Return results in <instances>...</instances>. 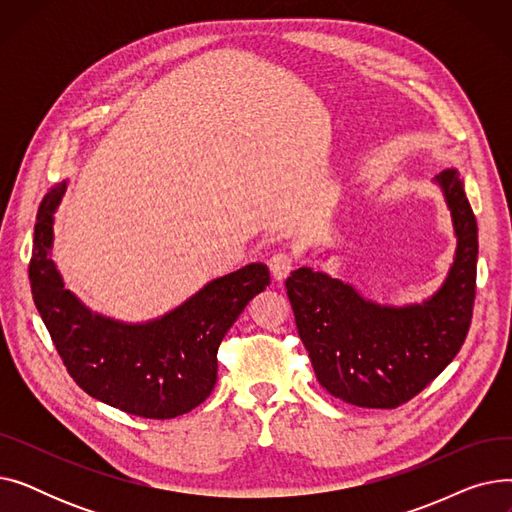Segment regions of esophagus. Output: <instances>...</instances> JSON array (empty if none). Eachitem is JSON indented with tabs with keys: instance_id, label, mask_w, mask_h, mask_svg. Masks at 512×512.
Returning a JSON list of instances; mask_svg holds the SVG:
<instances>
[{
	"instance_id": "1",
	"label": "esophagus",
	"mask_w": 512,
	"mask_h": 512,
	"mask_svg": "<svg viewBox=\"0 0 512 512\" xmlns=\"http://www.w3.org/2000/svg\"><path fill=\"white\" fill-rule=\"evenodd\" d=\"M267 265H270V272H272L274 280H284L292 272L294 257L288 251H278L270 257V263H267Z\"/></svg>"
}]
</instances>
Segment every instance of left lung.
Here are the masks:
<instances>
[{"mask_svg":"<svg viewBox=\"0 0 512 512\" xmlns=\"http://www.w3.org/2000/svg\"><path fill=\"white\" fill-rule=\"evenodd\" d=\"M452 213L456 257L432 299L380 307L328 274L286 278L299 336L317 382L355 407L396 409L432 384L467 338L477 280V222L456 170L436 176Z\"/></svg>","mask_w":512,"mask_h":512,"instance_id":"8db88e82","label":"left lung"}]
</instances>
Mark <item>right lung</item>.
Here are the masks:
<instances>
[{"mask_svg": "<svg viewBox=\"0 0 512 512\" xmlns=\"http://www.w3.org/2000/svg\"><path fill=\"white\" fill-rule=\"evenodd\" d=\"M66 193L60 182L43 197L29 280L37 311L70 378L89 396L145 419H174L197 409L218 380V348L247 303L270 284L263 263L203 286L161 319L128 326L91 313L51 261L53 213Z\"/></svg>", "mask_w": 512, "mask_h": 512, "instance_id": "add662e5", "label": "right lung"}]
</instances>
